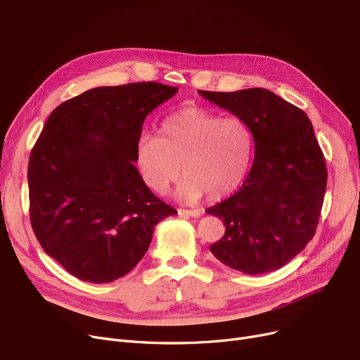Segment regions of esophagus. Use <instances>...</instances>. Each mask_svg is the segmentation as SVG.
<instances>
[{"mask_svg": "<svg viewBox=\"0 0 360 360\" xmlns=\"http://www.w3.org/2000/svg\"><path fill=\"white\" fill-rule=\"evenodd\" d=\"M179 214H185V216H191V217H200L201 216V210H197V209H179L178 210Z\"/></svg>", "mask_w": 360, "mask_h": 360, "instance_id": "34e87169", "label": "esophagus"}]
</instances>
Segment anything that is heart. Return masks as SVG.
Masks as SVG:
<instances>
[{"instance_id":"heart-1","label":"heart","mask_w":360,"mask_h":360,"mask_svg":"<svg viewBox=\"0 0 360 360\" xmlns=\"http://www.w3.org/2000/svg\"><path fill=\"white\" fill-rule=\"evenodd\" d=\"M253 148L252 129L243 119L188 107L167 116L159 135L144 132L138 138L136 163L154 193H166L184 172L179 198H221L243 184Z\"/></svg>"}]
</instances>
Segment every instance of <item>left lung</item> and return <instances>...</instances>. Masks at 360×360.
Returning a JSON list of instances; mask_svg holds the SVG:
<instances>
[{
    "instance_id": "obj_1",
    "label": "left lung",
    "mask_w": 360,
    "mask_h": 360,
    "mask_svg": "<svg viewBox=\"0 0 360 360\" xmlns=\"http://www.w3.org/2000/svg\"><path fill=\"white\" fill-rule=\"evenodd\" d=\"M198 94L243 119L255 139V162L241 188L206 210L225 224V236L210 252L248 275L283 268L314 238L326 190L325 158L311 122L263 88Z\"/></svg>"
}]
</instances>
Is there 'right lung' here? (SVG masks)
Here are the masks:
<instances>
[{
	"label": "right lung",
	"instance_id": "add662e5",
	"mask_svg": "<svg viewBox=\"0 0 360 360\" xmlns=\"http://www.w3.org/2000/svg\"><path fill=\"white\" fill-rule=\"evenodd\" d=\"M178 92L159 82L98 86L61 103L29 158V214L44 252L94 284L127 275L155 225L176 210L139 175L136 143L155 107Z\"/></svg>",
	"mask_w": 360,
	"mask_h": 360
}]
</instances>
